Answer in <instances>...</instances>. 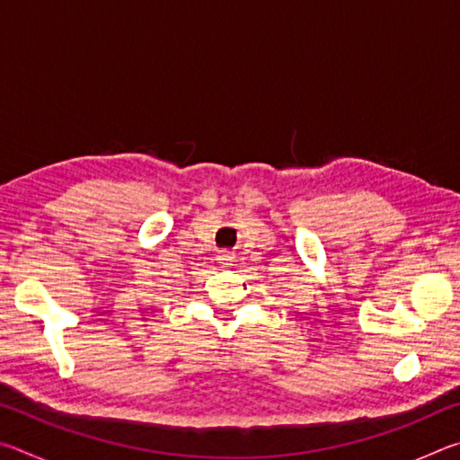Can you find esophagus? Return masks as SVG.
<instances>
[{"label": "esophagus", "mask_w": 460, "mask_h": 460, "mask_svg": "<svg viewBox=\"0 0 460 460\" xmlns=\"http://www.w3.org/2000/svg\"><path fill=\"white\" fill-rule=\"evenodd\" d=\"M233 261H235V253L227 252V249H223V252H219V255H217V263L223 268H231Z\"/></svg>", "instance_id": "esophagus-1"}]
</instances>
